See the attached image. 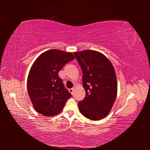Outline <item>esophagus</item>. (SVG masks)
Returning <instances> with one entry per match:
<instances>
[{
  "label": "esophagus",
  "mask_w": 150,
  "mask_h": 150,
  "mask_svg": "<svg viewBox=\"0 0 150 150\" xmlns=\"http://www.w3.org/2000/svg\"><path fill=\"white\" fill-rule=\"evenodd\" d=\"M69 91L72 95H73V93H74V89H73V88H70V89H69Z\"/></svg>",
  "instance_id": "esophagus-1"
}]
</instances>
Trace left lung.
<instances>
[{
    "instance_id": "8db88e82",
    "label": "left lung",
    "mask_w": 150,
    "mask_h": 150,
    "mask_svg": "<svg viewBox=\"0 0 150 150\" xmlns=\"http://www.w3.org/2000/svg\"><path fill=\"white\" fill-rule=\"evenodd\" d=\"M82 71L84 100L79 102L82 115L92 120L106 117L117 94V82L112 64L103 53L94 50L75 52Z\"/></svg>"
}]
</instances>
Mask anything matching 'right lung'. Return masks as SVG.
Masks as SVG:
<instances>
[{
	"instance_id": "obj_1",
	"label": "right lung",
	"mask_w": 150,
	"mask_h": 150,
	"mask_svg": "<svg viewBox=\"0 0 150 150\" xmlns=\"http://www.w3.org/2000/svg\"><path fill=\"white\" fill-rule=\"evenodd\" d=\"M74 59L71 52L54 49L42 53L34 62L28 74L27 88L37 112L50 117L62 110L71 94L64 88L58 73Z\"/></svg>"
}]
</instances>
